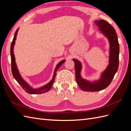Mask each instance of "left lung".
Wrapping results in <instances>:
<instances>
[{
  "instance_id": "8db88e82",
  "label": "left lung",
  "mask_w": 131,
  "mask_h": 131,
  "mask_svg": "<svg viewBox=\"0 0 131 131\" xmlns=\"http://www.w3.org/2000/svg\"><path fill=\"white\" fill-rule=\"evenodd\" d=\"M94 22L98 27L100 28L99 30L109 41L110 45L109 64L101 73V77L98 80L90 81L81 77V63L77 59H73L75 64V77L77 84L82 91L86 92H96L106 88L110 84L115 74L117 72L119 62V43L115 30L105 20L101 19Z\"/></svg>"
}]
</instances>
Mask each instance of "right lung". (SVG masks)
I'll return each instance as SVG.
<instances>
[{"instance_id": "obj_1", "label": "right lung", "mask_w": 131, "mask_h": 131, "mask_svg": "<svg viewBox=\"0 0 131 131\" xmlns=\"http://www.w3.org/2000/svg\"><path fill=\"white\" fill-rule=\"evenodd\" d=\"M18 31V28L16 30V31L15 35L14 37L13 40L11 43V49H10V54H11V71H12V73H13V77L15 78V80L18 82V84L21 86L22 88L26 92L28 93L29 94H41V93H45L47 92V91H49L51 89V88H52L53 82L54 81V78H55V77H56L57 71L59 67H60L63 63H64L66 60L65 59H63V60L59 62L57 64L56 68H55L54 70L52 79H51V80L49 83H47V84L45 85L44 86L40 87V88H39L37 89L32 88L26 81L23 80V79L21 76V75L19 74V71L17 69L16 63V62H15V54L14 53V47L15 43V40H16V37L17 35Z\"/></svg>"}]
</instances>
